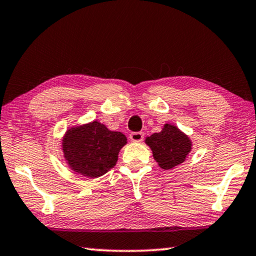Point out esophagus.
I'll list each match as a JSON object with an SVG mask.
<instances>
[{
    "instance_id": "obj_1",
    "label": "esophagus",
    "mask_w": 256,
    "mask_h": 256,
    "mask_svg": "<svg viewBox=\"0 0 256 256\" xmlns=\"http://www.w3.org/2000/svg\"><path fill=\"white\" fill-rule=\"evenodd\" d=\"M143 137H144V134H143V132H132V134L129 135V138H130L132 142H140V140H143Z\"/></svg>"
}]
</instances>
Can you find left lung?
Returning <instances> with one entry per match:
<instances>
[{
    "instance_id": "8db88e82",
    "label": "left lung",
    "mask_w": 256,
    "mask_h": 256,
    "mask_svg": "<svg viewBox=\"0 0 256 256\" xmlns=\"http://www.w3.org/2000/svg\"><path fill=\"white\" fill-rule=\"evenodd\" d=\"M152 151L154 160L162 170H172L186 160L192 150V140L179 128L165 124L160 132H154L146 138Z\"/></svg>"
}]
</instances>
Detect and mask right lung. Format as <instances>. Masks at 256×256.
Segmentation results:
<instances>
[{"label": "right lung", "mask_w": 256, "mask_h": 256, "mask_svg": "<svg viewBox=\"0 0 256 256\" xmlns=\"http://www.w3.org/2000/svg\"><path fill=\"white\" fill-rule=\"evenodd\" d=\"M127 137L112 132L98 121L72 127L62 138V151L72 171L88 178H98L114 168Z\"/></svg>", "instance_id": "obj_1"}]
</instances>
